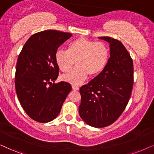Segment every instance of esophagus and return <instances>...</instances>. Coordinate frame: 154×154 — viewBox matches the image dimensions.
I'll list each match as a JSON object with an SVG mask.
<instances>
[{"label": "esophagus", "instance_id": "obj_1", "mask_svg": "<svg viewBox=\"0 0 154 154\" xmlns=\"http://www.w3.org/2000/svg\"><path fill=\"white\" fill-rule=\"evenodd\" d=\"M72 89L74 90V91H79V88L78 86H75V85H72Z\"/></svg>", "mask_w": 154, "mask_h": 154}]
</instances>
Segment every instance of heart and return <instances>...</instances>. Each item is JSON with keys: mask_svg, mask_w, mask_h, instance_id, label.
<instances>
[{"mask_svg": "<svg viewBox=\"0 0 154 154\" xmlns=\"http://www.w3.org/2000/svg\"><path fill=\"white\" fill-rule=\"evenodd\" d=\"M55 59L59 69L67 73L74 66L73 71L63 75L61 79L71 84L79 85L89 75L93 78L102 73L109 59L107 45L102 42L79 37L69 45L67 50L58 49Z\"/></svg>", "mask_w": 154, "mask_h": 154, "instance_id": "b5f03b06", "label": "heart"}]
</instances>
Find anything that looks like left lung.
<instances>
[{"label": "left lung", "mask_w": 154, "mask_h": 154, "mask_svg": "<svg viewBox=\"0 0 154 154\" xmlns=\"http://www.w3.org/2000/svg\"><path fill=\"white\" fill-rule=\"evenodd\" d=\"M109 44L110 57L101 73L80 89L79 115L91 127L100 128L115 122L125 110L134 84L133 61L120 41L102 37Z\"/></svg>", "instance_id": "1"}]
</instances>
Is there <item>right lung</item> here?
<instances>
[{
  "mask_svg": "<svg viewBox=\"0 0 154 154\" xmlns=\"http://www.w3.org/2000/svg\"><path fill=\"white\" fill-rule=\"evenodd\" d=\"M72 34L45 30L34 34L23 46L17 59L15 91L22 107L38 122L54 119L71 91L69 83H54L59 68L55 55L58 48Z\"/></svg>",
  "mask_w": 154,
  "mask_h": 154,
  "instance_id": "right-lung-1",
  "label": "right lung"
}]
</instances>
